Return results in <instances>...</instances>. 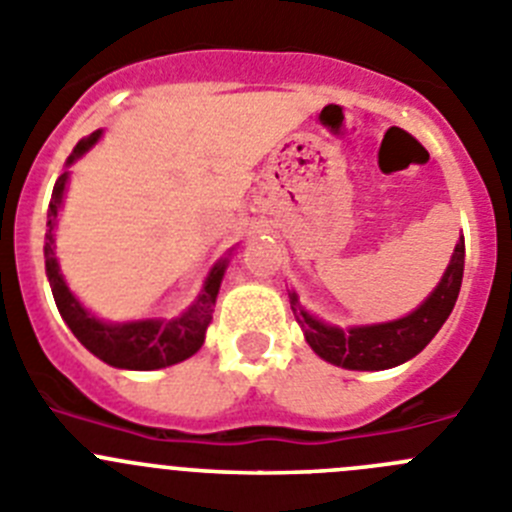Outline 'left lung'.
I'll return each instance as SVG.
<instances>
[{"label":"left lung","instance_id":"1","mask_svg":"<svg viewBox=\"0 0 512 512\" xmlns=\"http://www.w3.org/2000/svg\"><path fill=\"white\" fill-rule=\"evenodd\" d=\"M462 272H465V237L457 240L442 280L422 300V305H417L404 318L369 323V326H333L305 310L295 290H288V298L305 341L323 361L348 371H384L414 358L437 336L457 303Z\"/></svg>","mask_w":512,"mask_h":512}]
</instances>
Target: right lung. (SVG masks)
<instances>
[{
  "label": "right lung",
  "mask_w": 512,
  "mask_h": 512,
  "mask_svg": "<svg viewBox=\"0 0 512 512\" xmlns=\"http://www.w3.org/2000/svg\"><path fill=\"white\" fill-rule=\"evenodd\" d=\"M103 131H93L88 138H80L78 146L73 148V154L68 156L65 166H73L80 156H85L95 143L100 141ZM70 171L60 174L52 189L50 209H47V232H45V272L50 280L52 298H55L57 310H60L62 321L68 323L73 336L88 348L93 356L105 361L113 369H128V371H154L166 369L186 361L189 356L204 346V336L212 323L214 303H217L219 285H222L224 272H227L229 257H219L214 267L209 270L207 280H204L202 290L186 310H181L174 318H141V321H103L95 313H90L83 303L73 295L68 288L65 278L60 272V262L55 257V227L57 214L62 209V199H65V189H68Z\"/></svg>",
  "instance_id": "right-lung-1"
}]
</instances>
